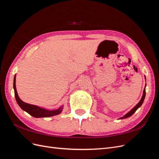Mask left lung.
Segmentation results:
<instances>
[{"mask_svg": "<svg viewBox=\"0 0 159 159\" xmlns=\"http://www.w3.org/2000/svg\"><path fill=\"white\" fill-rule=\"evenodd\" d=\"M145 95H146V91H145V89H144V91H143V97H142V98H141V99L140 102H139L136 105V106H135V107H134V108H133L131 111H129L128 113H127L125 115L124 117H121V119H124V118H127V117H130V116H131V115H132L134 112L136 111L137 109L139 107H140L141 106V105H142V104H143V101H144V99H145Z\"/></svg>", "mask_w": 159, "mask_h": 159, "instance_id": "left-lung-1", "label": "left lung"}]
</instances>
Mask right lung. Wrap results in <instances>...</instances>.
<instances>
[{
  "label": "right lung",
  "mask_w": 159,
  "mask_h": 159,
  "mask_svg": "<svg viewBox=\"0 0 159 159\" xmlns=\"http://www.w3.org/2000/svg\"><path fill=\"white\" fill-rule=\"evenodd\" d=\"M16 76H14V95H15V98L16 102L23 110H25V111L31 115L32 116L34 117H50L54 116V115H58L61 112V108H59L57 110H53V111H48L44 109L40 108L39 107L35 106V105H30L28 103H26L19 98L16 88Z\"/></svg>",
  "instance_id": "add662e5"
}]
</instances>
